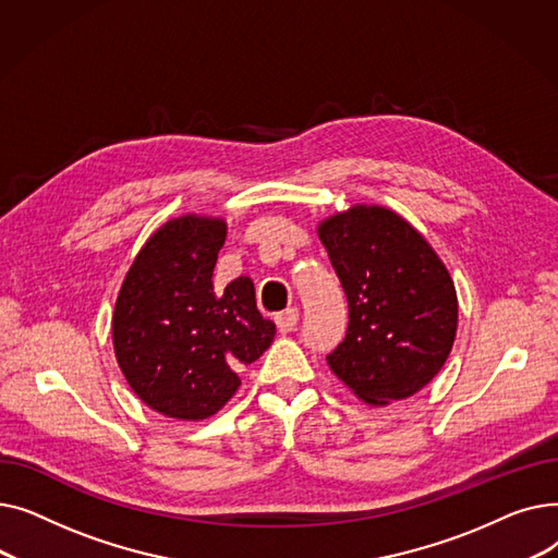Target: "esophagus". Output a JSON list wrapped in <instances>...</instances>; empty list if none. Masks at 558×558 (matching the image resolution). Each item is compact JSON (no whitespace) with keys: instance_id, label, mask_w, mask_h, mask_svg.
<instances>
[{"instance_id":"obj_1","label":"esophagus","mask_w":558,"mask_h":558,"mask_svg":"<svg viewBox=\"0 0 558 558\" xmlns=\"http://www.w3.org/2000/svg\"><path fill=\"white\" fill-rule=\"evenodd\" d=\"M299 318H301V312L296 307H291V310H284L276 316V326H278L280 332H291V330H296Z\"/></svg>"}]
</instances>
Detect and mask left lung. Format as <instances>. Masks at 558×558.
Listing matches in <instances>:
<instances>
[{
  "label": "left lung",
  "mask_w": 558,
  "mask_h": 558,
  "mask_svg": "<svg viewBox=\"0 0 558 558\" xmlns=\"http://www.w3.org/2000/svg\"><path fill=\"white\" fill-rule=\"evenodd\" d=\"M348 299L328 366L366 404L418 393L444 368L459 320L450 271L423 234L383 205H353L316 228Z\"/></svg>",
  "instance_id": "left-lung-1"
}]
</instances>
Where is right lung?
I'll use <instances>...</instances> for the list:
<instances>
[{
    "instance_id": "right-lung-1",
    "label": "right lung",
    "mask_w": 558,
    "mask_h": 558,
    "mask_svg": "<svg viewBox=\"0 0 558 558\" xmlns=\"http://www.w3.org/2000/svg\"><path fill=\"white\" fill-rule=\"evenodd\" d=\"M226 232L219 217L169 219L135 255L114 303L117 364L133 393L167 418L215 416L240 389L238 371L276 337L251 278L215 289Z\"/></svg>"
}]
</instances>
